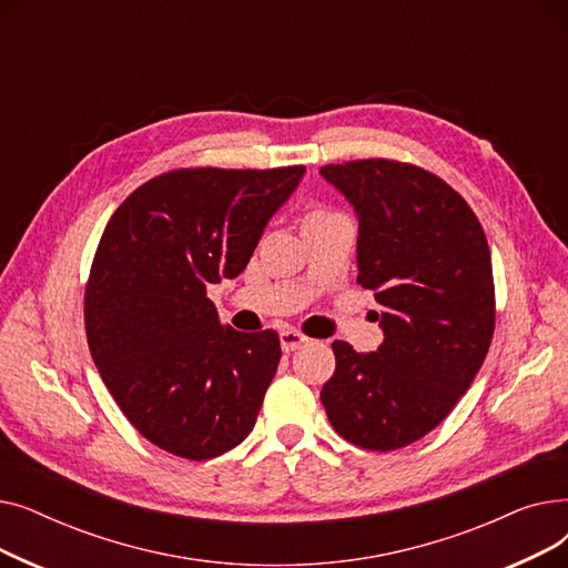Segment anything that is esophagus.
<instances>
[{
	"instance_id": "34e87169",
	"label": "esophagus",
	"mask_w": 568,
	"mask_h": 568,
	"mask_svg": "<svg viewBox=\"0 0 568 568\" xmlns=\"http://www.w3.org/2000/svg\"><path fill=\"white\" fill-rule=\"evenodd\" d=\"M306 343H308V336H304L302 332L292 329V326H287V329H283V332H281V347H283L285 352L300 349V347H302V345H306Z\"/></svg>"
}]
</instances>
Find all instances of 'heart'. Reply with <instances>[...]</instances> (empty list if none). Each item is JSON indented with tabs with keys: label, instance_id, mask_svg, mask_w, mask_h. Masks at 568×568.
<instances>
[{
	"label": "heart",
	"instance_id": "1",
	"mask_svg": "<svg viewBox=\"0 0 568 568\" xmlns=\"http://www.w3.org/2000/svg\"><path fill=\"white\" fill-rule=\"evenodd\" d=\"M338 212H334V209H329V206H324V204H315V206H311L308 212L304 214V225H311V223H320V221H326V219H332V216H336Z\"/></svg>",
	"mask_w": 568,
	"mask_h": 568
}]
</instances>
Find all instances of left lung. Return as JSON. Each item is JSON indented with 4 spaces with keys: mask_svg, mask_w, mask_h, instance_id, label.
Returning <instances> with one entry per match:
<instances>
[{
    "mask_svg": "<svg viewBox=\"0 0 568 568\" xmlns=\"http://www.w3.org/2000/svg\"><path fill=\"white\" fill-rule=\"evenodd\" d=\"M356 209V283L375 292L384 343L334 341L320 400L334 430L396 452L444 422L484 366L495 332L493 262L471 206L437 174L400 161L324 165Z\"/></svg>",
    "mask_w": 568,
    "mask_h": 568,
    "instance_id": "1",
    "label": "left lung"
}]
</instances>
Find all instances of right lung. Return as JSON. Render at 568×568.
<instances>
[{"mask_svg":"<svg viewBox=\"0 0 568 568\" xmlns=\"http://www.w3.org/2000/svg\"><path fill=\"white\" fill-rule=\"evenodd\" d=\"M304 172L176 168L138 186L101 234L84 285L89 352L133 428L172 456L216 458L255 426L278 334L223 326L206 285L244 272Z\"/></svg>","mask_w":568,"mask_h":568,"instance_id":"add662e5","label":"right lung"}]
</instances>
